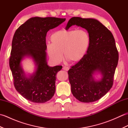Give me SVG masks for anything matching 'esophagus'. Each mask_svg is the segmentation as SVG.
<instances>
[{
	"label": "esophagus",
	"instance_id": "obj_1",
	"mask_svg": "<svg viewBox=\"0 0 128 128\" xmlns=\"http://www.w3.org/2000/svg\"><path fill=\"white\" fill-rule=\"evenodd\" d=\"M62 69H63L64 70H66V71H68V70L69 69V68L67 66H63L62 67Z\"/></svg>",
	"mask_w": 128,
	"mask_h": 128
}]
</instances>
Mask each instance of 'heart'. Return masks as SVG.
Here are the masks:
<instances>
[{"instance_id": "obj_1", "label": "heart", "mask_w": 128, "mask_h": 128, "mask_svg": "<svg viewBox=\"0 0 128 128\" xmlns=\"http://www.w3.org/2000/svg\"><path fill=\"white\" fill-rule=\"evenodd\" d=\"M51 44L47 46V52L54 62H60L64 58L72 63L82 59L88 51L90 38L84 30H61L54 32L50 37Z\"/></svg>"}]
</instances>
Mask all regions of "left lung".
Segmentation results:
<instances>
[{"instance_id": "obj_1", "label": "left lung", "mask_w": 128, "mask_h": 128, "mask_svg": "<svg viewBox=\"0 0 128 128\" xmlns=\"http://www.w3.org/2000/svg\"><path fill=\"white\" fill-rule=\"evenodd\" d=\"M72 25L88 31L90 43L84 58L69 70L71 91L80 102H94L104 96L113 86L119 58L115 40L109 30L94 18L73 17L66 30ZM96 72L102 74L101 80H94Z\"/></svg>"}]
</instances>
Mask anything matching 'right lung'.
<instances>
[{
	"label": "right lung",
	"instance_id": "add662e5",
	"mask_svg": "<svg viewBox=\"0 0 128 128\" xmlns=\"http://www.w3.org/2000/svg\"><path fill=\"white\" fill-rule=\"evenodd\" d=\"M65 21L66 18L54 17L32 18L19 27L14 35L9 59L14 84L16 91L30 101L44 103L55 93L56 75L62 66H48L46 37L50 30ZM26 56L32 58L36 68L29 77L20 64Z\"/></svg>",
	"mask_w": 128,
	"mask_h": 128
}]
</instances>
